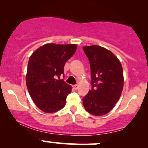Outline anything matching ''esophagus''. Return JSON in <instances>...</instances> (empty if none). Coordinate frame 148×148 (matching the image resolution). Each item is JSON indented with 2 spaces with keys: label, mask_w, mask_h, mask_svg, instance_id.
Here are the masks:
<instances>
[{
  "label": "esophagus",
  "mask_w": 148,
  "mask_h": 148,
  "mask_svg": "<svg viewBox=\"0 0 148 148\" xmlns=\"http://www.w3.org/2000/svg\"><path fill=\"white\" fill-rule=\"evenodd\" d=\"M72 87H73V88H74V90H77L78 88H79V86H78L77 84H76V85H74V86H73Z\"/></svg>",
  "instance_id": "esophagus-1"
}]
</instances>
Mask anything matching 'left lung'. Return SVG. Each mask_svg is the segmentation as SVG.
<instances>
[{
    "label": "left lung",
    "instance_id": "8db88e82",
    "mask_svg": "<svg viewBox=\"0 0 148 148\" xmlns=\"http://www.w3.org/2000/svg\"><path fill=\"white\" fill-rule=\"evenodd\" d=\"M90 62L92 89L83 98L84 108L96 116L111 111L123 89L122 64L114 54L97 45L84 47Z\"/></svg>",
    "mask_w": 148,
    "mask_h": 148
}]
</instances>
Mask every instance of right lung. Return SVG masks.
Masks as SVG:
<instances>
[{
	"instance_id": "1",
	"label": "right lung",
	"mask_w": 148,
	"mask_h": 148,
	"mask_svg": "<svg viewBox=\"0 0 148 148\" xmlns=\"http://www.w3.org/2000/svg\"><path fill=\"white\" fill-rule=\"evenodd\" d=\"M76 45L47 44L35 51L28 60L26 86L37 106L45 113H54L65 105L67 96L72 91L63 79L66 62L75 53Z\"/></svg>"
}]
</instances>
